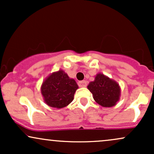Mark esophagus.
Wrapping results in <instances>:
<instances>
[{
    "label": "esophagus",
    "mask_w": 154,
    "mask_h": 154,
    "mask_svg": "<svg viewBox=\"0 0 154 154\" xmlns=\"http://www.w3.org/2000/svg\"><path fill=\"white\" fill-rule=\"evenodd\" d=\"M78 85H79V87H80V88L86 87V86H87V82H86V81H85V80L79 81Z\"/></svg>",
    "instance_id": "1"
}]
</instances>
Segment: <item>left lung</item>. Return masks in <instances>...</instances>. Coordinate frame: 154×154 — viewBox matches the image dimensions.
I'll return each instance as SVG.
<instances>
[{
    "mask_svg": "<svg viewBox=\"0 0 154 154\" xmlns=\"http://www.w3.org/2000/svg\"><path fill=\"white\" fill-rule=\"evenodd\" d=\"M88 88L93 94L97 103L103 107H112L119 100L120 87L116 81L98 73L95 80L91 82Z\"/></svg>",
    "mask_w": 154,
    "mask_h": 154,
    "instance_id": "1",
    "label": "left lung"
}]
</instances>
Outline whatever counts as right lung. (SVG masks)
<instances>
[{"mask_svg": "<svg viewBox=\"0 0 154 154\" xmlns=\"http://www.w3.org/2000/svg\"><path fill=\"white\" fill-rule=\"evenodd\" d=\"M78 88L74 79H70L63 70L54 72L44 80L41 93L49 106L61 109L68 106L74 99Z\"/></svg>", "mask_w": 154, "mask_h": 154, "instance_id": "obj_1", "label": "right lung"}]
</instances>
